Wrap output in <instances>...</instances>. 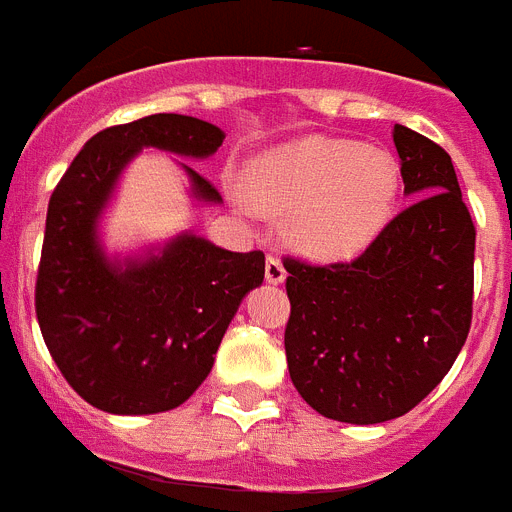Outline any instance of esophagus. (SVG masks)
<instances>
[{
  "label": "esophagus",
  "mask_w": 512,
  "mask_h": 512,
  "mask_svg": "<svg viewBox=\"0 0 512 512\" xmlns=\"http://www.w3.org/2000/svg\"><path fill=\"white\" fill-rule=\"evenodd\" d=\"M287 279V271H284L282 261L277 256H269L266 259V282L269 284H282Z\"/></svg>",
  "instance_id": "esophagus-1"
}]
</instances>
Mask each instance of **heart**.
<instances>
[{
  "mask_svg": "<svg viewBox=\"0 0 512 512\" xmlns=\"http://www.w3.org/2000/svg\"><path fill=\"white\" fill-rule=\"evenodd\" d=\"M400 192L392 153L351 140L305 138L264 153L248 171V187L230 200L248 215L287 217L284 233L318 261L354 259L390 223Z\"/></svg>",
  "mask_w": 512,
  "mask_h": 512,
  "instance_id": "heart-1",
  "label": "heart"
}]
</instances>
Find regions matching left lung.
Wrapping results in <instances>:
<instances>
[{
    "instance_id": "obj_1",
    "label": "left lung",
    "mask_w": 512,
    "mask_h": 512,
    "mask_svg": "<svg viewBox=\"0 0 512 512\" xmlns=\"http://www.w3.org/2000/svg\"><path fill=\"white\" fill-rule=\"evenodd\" d=\"M392 138L410 207L351 264L284 259L289 377L312 410L341 423L413 410L472 325L477 230L451 156L405 125Z\"/></svg>"
}]
</instances>
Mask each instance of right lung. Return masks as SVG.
Returning a JSON list of instances; mask_svg holds the SVG:
<instances>
[{
    "instance_id": "obj_1",
    "label": "right lung",
    "mask_w": 512,
    "mask_h": 512,
    "mask_svg": "<svg viewBox=\"0 0 512 512\" xmlns=\"http://www.w3.org/2000/svg\"><path fill=\"white\" fill-rule=\"evenodd\" d=\"M223 140L197 117H140L89 138L53 189L35 312L66 382L104 413L153 415L189 400L241 300L264 282V253L225 251L194 233L128 259H110L99 243L102 210L143 148L207 158ZM182 169L194 200L223 202L205 176Z\"/></svg>"
}]
</instances>
